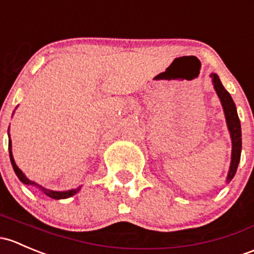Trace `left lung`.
Segmentation results:
<instances>
[{
	"label": "left lung",
	"instance_id": "8db88e82",
	"mask_svg": "<svg viewBox=\"0 0 254 254\" xmlns=\"http://www.w3.org/2000/svg\"><path fill=\"white\" fill-rule=\"evenodd\" d=\"M211 79H213L214 88H215L216 94L220 98L221 105L224 108L225 117H226V124L229 127L230 135H231L232 140V154H231V165H230V171L227 175V182L232 180V177L236 174L237 166H239L240 158H241V148H242V139H241V124H240L239 115H237L236 106H235L234 100H232L231 95L229 91L224 88L221 84L220 79L215 73L210 74Z\"/></svg>",
	"mask_w": 254,
	"mask_h": 254
}]
</instances>
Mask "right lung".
<instances>
[{
	"label": "right lung",
	"instance_id": "right-lung-1",
	"mask_svg": "<svg viewBox=\"0 0 254 254\" xmlns=\"http://www.w3.org/2000/svg\"><path fill=\"white\" fill-rule=\"evenodd\" d=\"M8 146H9V158H10V163H12L13 170H14L15 175H17V176H18V179H19L20 181L23 182V184H25V185H34V186H38V187L40 188V190H43V192L45 193L46 195H49V197L54 198V199H66V198H69V197H72V195H74L75 193H77L78 190H80V187H78V188H75V190H66V192H55V190H46V188L41 187V186L36 185L35 182L30 181V180L28 179V177L25 176V175L23 174L22 171H20V169H19V167H18L17 165H15V163H14V159H13V155H12V150H10V149H12V144H10V139H9Z\"/></svg>",
	"mask_w": 254,
	"mask_h": 254
}]
</instances>
